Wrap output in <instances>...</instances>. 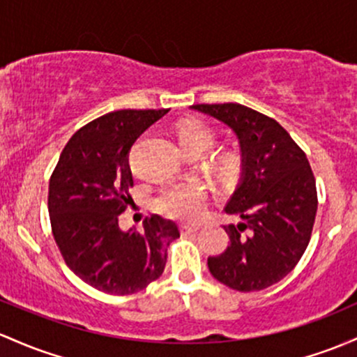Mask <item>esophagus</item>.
I'll return each mask as SVG.
<instances>
[{"mask_svg": "<svg viewBox=\"0 0 357 357\" xmlns=\"http://www.w3.org/2000/svg\"><path fill=\"white\" fill-rule=\"evenodd\" d=\"M199 230V225H181V232L183 234H191Z\"/></svg>", "mask_w": 357, "mask_h": 357, "instance_id": "esophagus-1", "label": "esophagus"}]
</instances>
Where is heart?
I'll return each instance as SVG.
<instances>
[{
  "instance_id": "b5f03b06",
  "label": "heart",
  "mask_w": 357,
  "mask_h": 357,
  "mask_svg": "<svg viewBox=\"0 0 357 357\" xmlns=\"http://www.w3.org/2000/svg\"><path fill=\"white\" fill-rule=\"evenodd\" d=\"M176 140L186 155H202L213 146L217 134L205 121L186 119L176 125ZM237 166L238 158L232 151L218 152L211 158V169L218 176L234 174ZM203 202H205V193H203L202 185L197 181H188L166 188L159 195L155 205L167 217L178 218V220H193L203 211Z\"/></svg>"
}]
</instances>
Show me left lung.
I'll use <instances>...</instances> for the list:
<instances>
[{
    "label": "left lung",
    "instance_id": "8db88e82",
    "mask_svg": "<svg viewBox=\"0 0 357 357\" xmlns=\"http://www.w3.org/2000/svg\"><path fill=\"white\" fill-rule=\"evenodd\" d=\"M237 135L241 178L225 213L230 244L208 257L215 280L237 291H259L283 280L303 256L317 213L315 178L307 155L276 120L238 103L193 105Z\"/></svg>",
    "mask_w": 357,
    "mask_h": 357
}]
</instances>
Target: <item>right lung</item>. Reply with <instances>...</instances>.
Wrapping results in <instances>:
<instances>
[{"instance_id":"add662e5","label":"right lung","mask_w":357,"mask_h":357,"mask_svg":"<svg viewBox=\"0 0 357 357\" xmlns=\"http://www.w3.org/2000/svg\"><path fill=\"white\" fill-rule=\"evenodd\" d=\"M167 109H119L84 125L66 144L50 176L49 215L70 271L109 295H132L162 274L174 222L152 215L142 232L121 230L132 202L128 152Z\"/></svg>"}]
</instances>
